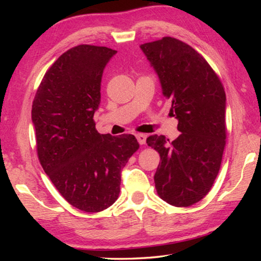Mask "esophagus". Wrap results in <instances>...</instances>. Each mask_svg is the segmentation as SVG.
Listing matches in <instances>:
<instances>
[{
  "label": "esophagus",
  "instance_id": "34e87169",
  "mask_svg": "<svg viewBox=\"0 0 261 261\" xmlns=\"http://www.w3.org/2000/svg\"><path fill=\"white\" fill-rule=\"evenodd\" d=\"M136 138H137V140H138V143L140 145H144L145 143H146V135L138 134V135H136Z\"/></svg>",
  "mask_w": 261,
  "mask_h": 261
}]
</instances>
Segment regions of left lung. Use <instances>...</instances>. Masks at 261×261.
<instances>
[{
  "label": "left lung",
  "instance_id": "8db88e82",
  "mask_svg": "<svg viewBox=\"0 0 261 261\" xmlns=\"http://www.w3.org/2000/svg\"><path fill=\"white\" fill-rule=\"evenodd\" d=\"M171 100L180 135L174 141L153 135L160 154L154 175L159 197L176 207L200 201L219 174L226 146V93L218 74L191 46L171 37L140 46Z\"/></svg>",
  "mask_w": 261,
  "mask_h": 261
}]
</instances>
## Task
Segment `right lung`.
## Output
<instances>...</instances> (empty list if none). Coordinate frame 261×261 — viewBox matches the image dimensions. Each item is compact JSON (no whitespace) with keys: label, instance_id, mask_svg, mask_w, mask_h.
Segmentation results:
<instances>
[{"label":"right lung","instance_id":"add662e5","mask_svg":"<svg viewBox=\"0 0 261 261\" xmlns=\"http://www.w3.org/2000/svg\"><path fill=\"white\" fill-rule=\"evenodd\" d=\"M116 50L79 45L45 73L32 105L38 158L70 205L87 213L112 206L121 171L139 148L136 137L100 135L93 120L103 69Z\"/></svg>","mask_w":261,"mask_h":261}]
</instances>
